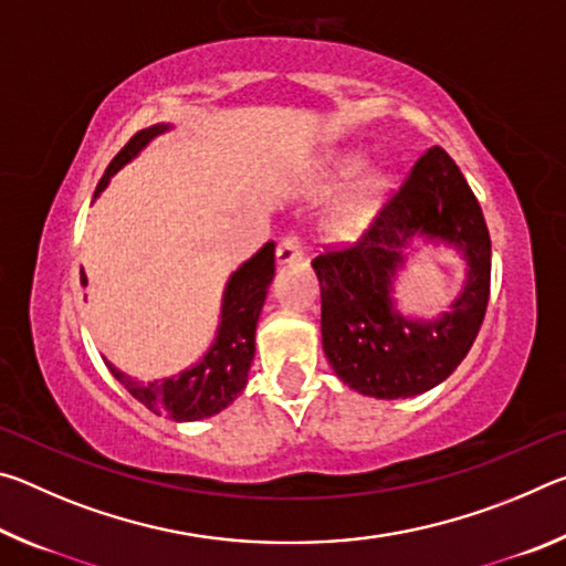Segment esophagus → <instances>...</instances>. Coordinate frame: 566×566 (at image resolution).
Segmentation results:
<instances>
[{
    "label": "esophagus",
    "instance_id": "1",
    "mask_svg": "<svg viewBox=\"0 0 566 566\" xmlns=\"http://www.w3.org/2000/svg\"><path fill=\"white\" fill-rule=\"evenodd\" d=\"M304 254V247H302V239L296 234H286L280 244H276V262L280 264H292V262H300Z\"/></svg>",
    "mask_w": 566,
    "mask_h": 566
}]
</instances>
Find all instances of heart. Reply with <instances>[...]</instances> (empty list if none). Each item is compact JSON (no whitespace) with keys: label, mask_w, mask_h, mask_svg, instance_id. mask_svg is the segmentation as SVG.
I'll list each match as a JSON object with an SVG mask.
<instances>
[{"label":"heart","mask_w":566,"mask_h":566,"mask_svg":"<svg viewBox=\"0 0 566 566\" xmlns=\"http://www.w3.org/2000/svg\"><path fill=\"white\" fill-rule=\"evenodd\" d=\"M364 169V159L361 157H347L342 159L339 165V177L342 179H354ZM395 191V181H391L387 175H371L361 181V185L342 199L334 209L329 222H327V232L334 239H354L359 237L364 229H367L375 217L381 212V207L387 205V199Z\"/></svg>","instance_id":"obj_1"}]
</instances>
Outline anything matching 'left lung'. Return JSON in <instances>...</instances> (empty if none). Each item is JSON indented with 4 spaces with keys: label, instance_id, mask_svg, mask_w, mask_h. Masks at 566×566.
Wrapping results in <instances>:
<instances>
[{
    "label": "left lung",
    "instance_id": "1",
    "mask_svg": "<svg viewBox=\"0 0 566 566\" xmlns=\"http://www.w3.org/2000/svg\"><path fill=\"white\" fill-rule=\"evenodd\" d=\"M415 235L452 243L470 266L463 294L437 321L405 318L390 300V282ZM312 266L334 375L364 397H415L452 375L482 327L492 276L490 229L454 159L432 147L359 242L314 256Z\"/></svg>",
    "mask_w": 566,
    "mask_h": 566
}]
</instances>
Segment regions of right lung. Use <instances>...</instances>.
Instances as JSON below:
<instances>
[{
	"mask_svg": "<svg viewBox=\"0 0 566 566\" xmlns=\"http://www.w3.org/2000/svg\"><path fill=\"white\" fill-rule=\"evenodd\" d=\"M169 124H155V127L142 129L122 147L117 157L109 161L107 171L99 179L94 197L109 185V179L145 149L157 134L167 132ZM274 276V242H266L252 260H247L237 272H232L224 286L222 314H219V329L214 344L209 347L202 359L191 364L189 369L177 377L137 381L124 375L114 364L107 367L119 385L129 395L142 401L155 415H165L175 421H197L205 417H214L224 407L242 395L247 387V375L254 359V332L260 322V312L266 300ZM82 284L87 276L82 272Z\"/></svg>",
	"mask_w": 566,
	"mask_h": 566,
	"instance_id": "right-lung-1",
	"label": "right lung"
}]
</instances>
